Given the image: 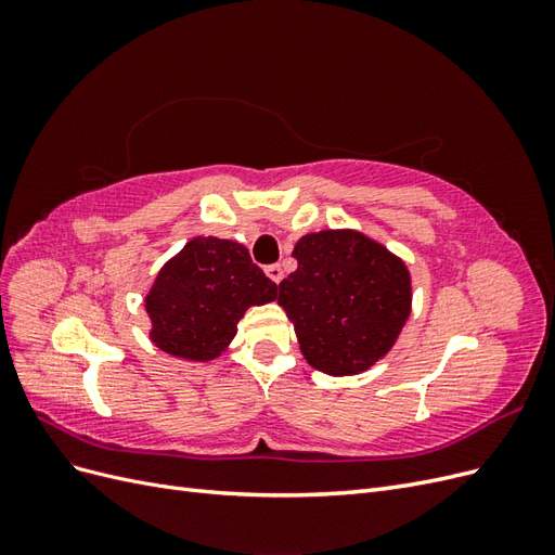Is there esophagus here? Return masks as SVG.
<instances>
[{"instance_id": "1", "label": "esophagus", "mask_w": 555, "mask_h": 555, "mask_svg": "<svg viewBox=\"0 0 555 555\" xmlns=\"http://www.w3.org/2000/svg\"><path fill=\"white\" fill-rule=\"evenodd\" d=\"M266 275L271 278L275 284H280L282 282V278H284V271H282V266L280 263H273V266H268L266 268Z\"/></svg>"}]
</instances>
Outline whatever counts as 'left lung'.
I'll return each instance as SVG.
<instances>
[{"mask_svg": "<svg viewBox=\"0 0 555 555\" xmlns=\"http://www.w3.org/2000/svg\"><path fill=\"white\" fill-rule=\"evenodd\" d=\"M296 271L280 282L300 354L326 375H359L389 354L412 312V275L393 251L357 229L300 236Z\"/></svg>", "mask_w": 555, "mask_h": 555, "instance_id": "1", "label": "left lung"}]
</instances>
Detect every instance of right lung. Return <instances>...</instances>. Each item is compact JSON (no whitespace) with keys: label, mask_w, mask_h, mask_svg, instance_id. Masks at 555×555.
<instances>
[{"label":"right lung","mask_w":555,"mask_h":555,"mask_svg":"<svg viewBox=\"0 0 555 555\" xmlns=\"http://www.w3.org/2000/svg\"><path fill=\"white\" fill-rule=\"evenodd\" d=\"M278 298V284L251 263L243 243L194 236L147 289L150 340L166 354L206 363L229 349L251 306Z\"/></svg>","instance_id":"add662e5"}]
</instances>
